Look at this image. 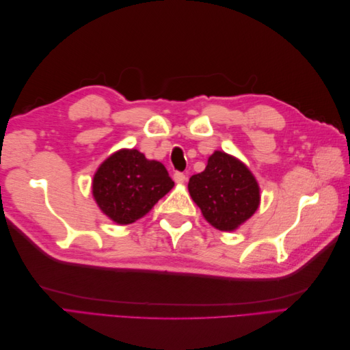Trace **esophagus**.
Segmentation results:
<instances>
[{"label":"esophagus","instance_id":"1","mask_svg":"<svg viewBox=\"0 0 350 350\" xmlns=\"http://www.w3.org/2000/svg\"><path fill=\"white\" fill-rule=\"evenodd\" d=\"M174 179H175L176 184H184L187 181V176L183 172H175L174 174Z\"/></svg>","mask_w":350,"mask_h":350}]
</instances>
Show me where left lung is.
<instances>
[{"label": "left lung", "instance_id": "left-lung-1", "mask_svg": "<svg viewBox=\"0 0 350 350\" xmlns=\"http://www.w3.org/2000/svg\"><path fill=\"white\" fill-rule=\"evenodd\" d=\"M188 191L208 224L225 232L241 226L260 204V188L250 169L219 150L203 172L189 178Z\"/></svg>", "mask_w": 350, "mask_h": 350}]
</instances>
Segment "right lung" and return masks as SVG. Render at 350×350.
Segmentation results:
<instances>
[{
	"mask_svg": "<svg viewBox=\"0 0 350 350\" xmlns=\"http://www.w3.org/2000/svg\"><path fill=\"white\" fill-rule=\"evenodd\" d=\"M172 187L174 181L161 162L147 161L135 149H122L98 167L92 193L115 224L130 225L149 213Z\"/></svg>",
	"mask_w": 350,
	"mask_h": 350,
	"instance_id": "obj_1",
	"label": "right lung"
}]
</instances>
